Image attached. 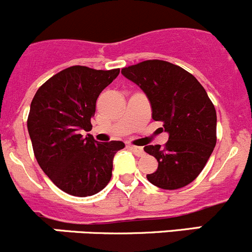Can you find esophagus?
<instances>
[{
  "mask_svg": "<svg viewBox=\"0 0 252 252\" xmlns=\"http://www.w3.org/2000/svg\"><path fill=\"white\" fill-rule=\"evenodd\" d=\"M129 147H130V150L134 152V154L136 155V156L141 157V156H144V155H145V151H144V149H142V147L134 146V145H129Z\"/></svg>",
  "mask_w": 252,
  "mask_h": 252,
  "instance_id": "34e87169",
  "label": "esophagus"
}]
</instances>
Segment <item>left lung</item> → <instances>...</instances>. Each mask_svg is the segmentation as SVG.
Returning a JSON list of instances; mask_svg holds the SVG:
<instances>
[{
  "instance_id": "8db88e82",
  "label": "left lung",
  "mask_w": 252,
  "mask_h": 252,
  "mask_svg": "<svg viewBox=\"0 0 252 252\" xmlns=\"http://www.w3.org/2000/svg\"><path fill=\"white\" fill-rule=\"evenodd\" d=\"M122 74L146 94L152 119L163 122L169 135L163 147H144L158 162L147 180L166 190L190 184L204 169L217 140V116L204 86L182 67L159 60L123 68Z\"/></svg>"
}]
</instances>
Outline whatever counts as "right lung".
<instances>
[{
  "instance_id": "1",
  "label": "right lung",
  "mask_w": 252,
  "mask_h": 252,
  "mask_svg": "<svg viewBox=\"0 0 252 252\" xmlns=\"http://www.w3.org/2000/svg\"><path fill=\"white\" fill-rule=\"evenodd\" d=\"M119 69L96 70L73 65L42 84L28 117V131L35 157L45 174L73 196L97 194L112 177L113 157L124 142H98L90 134L91 117L101 91Z\"/></svg>"
}]
</instances>
